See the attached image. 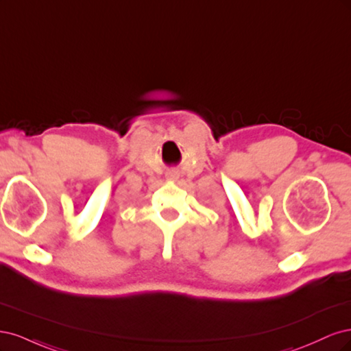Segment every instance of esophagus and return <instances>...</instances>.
I'll return each mask as SVG.
<instances>
[{
	"instance_id": "esophagus-1",
	"label": "esophagus",
	"mask_w": 351,
	"mask_h": 351,
	"mask_svg": "<svg viewBox=\"0 0 351 351\" xmlns=\"http://www.w3.org/2000/svg\"><path fill=\"white\" fill-rule=\"evenodd\" d=\"M168 177H171V178H174L176 176H174V174H168Z\"/></svg>"
}]
</instances>
